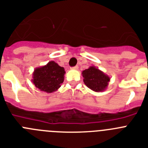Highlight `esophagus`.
<instances>
[{"label": "esophagus", "mask_w": 148, "mask_h": 148, "mask_svg": "<svg viewBox=\"0 0 148 148\" xmlns=\"http://www.w3.org/2000/svg\"><path fill=\"white\" fill-rule=\"evenodd\" d=\"M73 70H78V66H75L74 67H73Z\"/></svg>", "instance_id": "obj_1"}]
</instances>
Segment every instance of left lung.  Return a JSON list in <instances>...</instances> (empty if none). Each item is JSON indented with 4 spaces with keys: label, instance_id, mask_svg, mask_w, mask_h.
Instances as JSON below:
<instances>
[{
    "label": "left lung",
    "instance_id": "1",
    "mask_svg": "<svg viewBox=\"0 0 148 148\" xmlns=\"http://www.w3.org/2000/svg\"><path fill=\"white\" fill-rule=\"evenodd\" d=\"M84 83L95 92H103L107 89L110 78L95 66H90L82 73Z\"/></svg>",
    "mask_w": 148,
    "mask_h": 148
}]
</instances>
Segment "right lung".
<instances>
[{"mask_svg":"<svg viewBox=\"0 0 148 148\" xmlns=\"http://www.w3.org/2000/svg\"><path fill=\"white\" fill-rule=\"evenodd\" d=\"M64 68L51 61L46 65L35 68L32 82L40 91L51 93L60 88L64 80Z\"/></svg>","mask_w":148,"mask_h":148,"instance_id":"obj_1","label":"right lung"}]
</instances>
